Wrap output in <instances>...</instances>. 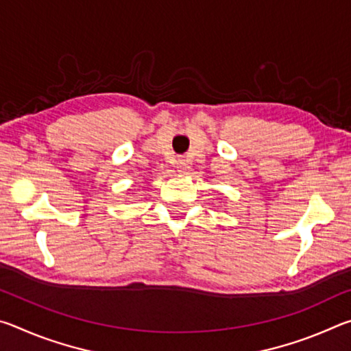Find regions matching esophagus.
<instances>
[{
    "mask_svg": "<svg viewBox=\"0 0 351 351\" xmlns=\"http://www.w3.org/2000/svg\"><path fill=\"white\" fill-rule=\"evenodd\" d=\"M176 169H178V171H181V173H184V171H186V169H187L186 159H184V158H178V159H176Z\"/></svg>",
    "mask_w": 351,
    "mask_h": 351,
    "instance_id": "1",
    "label": "esophagus"
}]
</instances>
